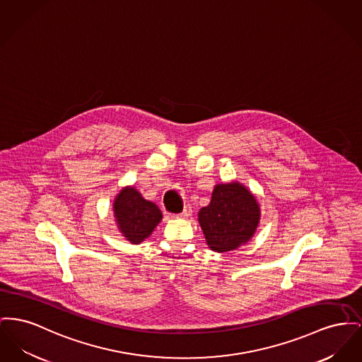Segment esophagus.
Returning <instances> with one entry per match:
<instances>
[{"label":"esophagus","mask_w":362,"mask_h":362,"mask_svg":"<svg viewBox=\"0 0 362 362\" xmlns=\"http://www.w3.org/2000/svg\"><path fill=\"white\" fill-rule=\"evenodd\" d=\"M192 206H190V205H186L185 209L182 211V213L177 214V217H179V218H189V217L192 216Z\"/></svg>","instance_id":"1"}]
</instances>
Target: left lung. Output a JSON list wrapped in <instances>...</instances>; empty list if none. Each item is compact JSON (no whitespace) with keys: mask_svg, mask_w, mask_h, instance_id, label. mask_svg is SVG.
<instances>
[{"mask_svg":"<svg viewBox=\"0 0 362 362\" xmlns=\"http://www.w3.org/2000/svg\"><path fill=\"white\" fill-rule=\"evenodd\" d=\"M261 208L245 185L239 182L214 186L208 206L198 212V223L209 249L227 253L246 245L255 234Z\"/></svg>","mask_w":362,"mask_h":362,"instance_id":"8db88e82","label":"left lung"}]
</instances>
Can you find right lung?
<instances>
[{
  "mask_svg": "<svg viewBox=\"0 0 362 362\" xmlns=\"http://www.w3.org/2000/svg\"><path fill=\"white\" fill-rule=\"evenodd\" d=\"M112 206L120 234L132 245H139L148 239L163 220L158 206L145 199L134 186H126L117 192Z\"/></svg>",
  "mask_w": 362,
  "mask_h": 362,
  "instance_id": "1",
  "label": "right lung"
}]
</instances>
